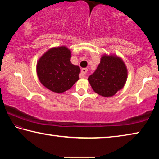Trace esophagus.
I'll return each mask as SVG.
<instances>
[{
	"instance_id": "34e87169",
	"label": "esophagus",
	"mask_w": 159,
	"mask_h": 159,
	"mask_svg": "<svg viewBox=\"0 0 159 159\" xmlns=\"http://www.w3.org/2000/svg\"><path fill=\"white\" fill-rule=\"evenodd\" d=\"M87 72H88L87 69H82L81 72H80V76H81V77L83 78L86 77V74H87Z\"/></svg>"
}]
</instances>
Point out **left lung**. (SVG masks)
Here are the masks:
<instances>
[{"label": "left lung", "mask_w": 159, "mask_h": 159, "mask_svg": "<svg viewBox=\"0 0 159 159\" xmlns=\"http://www.w3.org/2000/svg\"><path fill=\"white\" fill-rule=\"evenodd\" d=\"M127 76V69L121 59L116 56L104 55L98 68L88 80L96 93L103 97H111L123 88Z\"/></svg>", "instance_id": "left-lung-1"}]
</instances>
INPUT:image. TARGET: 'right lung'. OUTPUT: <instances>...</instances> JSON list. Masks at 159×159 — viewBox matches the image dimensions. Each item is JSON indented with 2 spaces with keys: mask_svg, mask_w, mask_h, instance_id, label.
<instances>
[{
  "mask_svg": "<svg viewBox=\"0 0 159 159\" xmlns=\"http://www.w3.org/2000/svg\"><path fill=\"white\" fill-rule=\"evenodd\" d=\"M71 51L61 46L47 51L37 63L40 81L52 92L62 93L79 80L80 69L70 61Z\"/></svg>",
  "mask_w": 159,
  "mask_h": 159,
  "instance_id": "add662e5",
  "label": "right lung"
}]
</instances>
